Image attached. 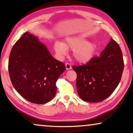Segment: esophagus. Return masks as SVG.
Segmentation results:
<instances>
[{"instance_id":"esophagus-1","label":"esophagus","mask_w":133,"mask_h":133,"mask_svg":"<svg viewBox=\"0 0 133 133\" xmlns=\"http://www.w3.org/2000/svg\"><path fill=\"white\" fill-rule=\"evenodd\" d=\"M65 66H66V69L67 70H70V69H71V63H68V62H66L65 63Z\"/></svg>"}]
</instances>
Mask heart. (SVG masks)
I'll return each mask as SVG.
<instances>
[{
  "instance_id": "1",
  "label": "heart",
  "mask_w": 133,
  "mask_h": 133,
  "mask_svg": "<svg viewBox=\"0 0 133 133\" xmlns=\"http://www.w3.org/2000/svg\"><path fill=\"white\" fill-rule=\"evenodd\" d=\"M68 48L73 50L72 55L79 62H87L91 60L95 52L96 45L94 42H88L82 37H69L66 43L57 41L54 43V50L60 55L66 53Z\"/></svg>"
}]
</instances>
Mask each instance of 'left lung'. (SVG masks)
Segmentation results:
<instances>
[{
    "instance_id": "1",
    "label": "left lung",
    "mask_w": 133,
    "mask_h": 133,
    "mask_svg": "<svg viewBox=\"0 0 133 133\" xmlns=\"http://www.w3.org/2000/svg\"><path fill=\"white\" fill-rule=\"evenodd\" d=\"M123 68L121 49L111 38L101 56L91 58L85 65L72 66L77 73L78 95L88 102L104 101L119 85Z\"/></svg>"
}]
</instances>
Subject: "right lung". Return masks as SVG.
Returning a JSON list of instances; mask_svg holds the SVG:
<instances>
[{"mask_svg":"<svg viewBox=\"0 0 133 133\" xmlns=\"http://www.w3.org/2000/svg\"><path fill=\"white\" fill-rule=\"evenodd\" d=\"M66 70L37 38L25 32L11 51L8 72L16 90L27 101L43 104L53 99L56 82Z\"/></svg>","mask_w":133,"mask_h":133,"instance_id":"obj_1","label":"right lung"}]
</instances>
